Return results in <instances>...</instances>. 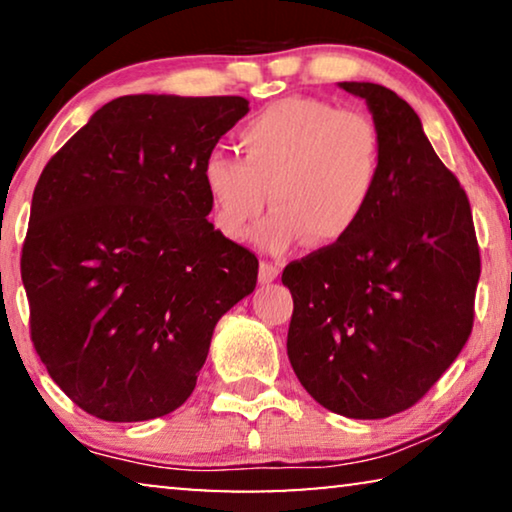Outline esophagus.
<instances>
[{"label":"esophagus","mask_w":512,"mask_h":512,"mask_svg":"<svg viewBox=\"0 0 512 512\" xmlns=\"http://www.w3.org/2000/svg\"><path fill=\"white\" fill-rule=\"evenodd\" d=\"M280 273V266L276 262H269V259H262L259 262V283H271L276 280Z\"/></svg>","instance_id":"34e87169"}]
</instances>
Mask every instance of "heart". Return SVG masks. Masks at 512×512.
<instances>
[{"instance_id":"1","label":"heart","mask_w":512,"mask_h":512,"mask_svg":"<svg viewBox=\"0 0 512 512\" xmlns=\"http://www.w3.org/2000/svg\"><path fill=\"white\" fill-rule=\"evenodd\" d=\"M243 157L215 148L201 164L213 222L229 241H246L266 206L257 239L280 253L306 239L329 248L355 232L376 199L385 143L369 115L315 97H287L239 129Z\"/></svg>"}]
</instances>
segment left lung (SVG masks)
Segmentation results:
<instances>
[{
	"instance_id": "obj_1",
	"label": "left lung",
	"mask_w": 512,
	"mask_h": 512,
	"mask_svg": "<svg viewBox=\"0 0 512 512\" xmlns=\"http://www.w3.org/2000/svg\"><path fill=\"white\" fill-rule=\"evenodd\" d=\"M341 88L369 104L383 181L348 239L285 266L287 357L320 406L380 420L415 406L469 341L480 248L469 197L410 104L376 83Z\"/></svg>"
}]
</instances>
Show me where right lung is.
Masks as SVG:
<instances>
[{"mask_svg": "<svg viewBox=\"0 0 512 512\" xmlns=\"http://www.w3.org/2000/svg\"><path fill=\"white\" fill-rule=\"evenodd\" d=\"M246 113L243 97H118L43 167L20 255L30 336L85 413L141 422L183 406L215 322L255 290V253L206 220L201 183Z\"/></svg>", "mask_w": 512, "mask_h": 512, "instance_id": "add662e5", "label": "right lung"}]
</instances>
